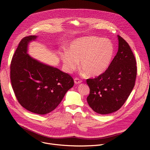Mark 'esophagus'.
Here are the masks:
<instances>
[{
	"label": "esophagus",
	"mask_w": 150,
	"mask_h": 150,
	"mask_svg": "<svg viewBox=\"0 0 150 150\" xmlns=\"http://www.w3.org/2000/svg\"><path fill=\"white\" fill-rule=\"evenodd\" d=\"M74 82H75V84H80V83H81V82H82V81L81 80H80L79 78H75V79H74Z\"/></svg>",
	"instance_id": "34e87169"
}]
</instances>
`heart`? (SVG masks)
<instances>
[{
	"label": "heart",
	"mask_w": 150,
	"mask_h": 150,
	"mask_svg": "<svg viewBox=\"0 0 150 150\" xmlns=\"http://www.w3.org/2000/svg\"><path fill=\"white\" fill-rule=\"evenodd\" d=\"M114 54L113 44L108 39L89 36L74 39L68 47V52L61 53L63 65L68 73L78 67L89 76H96L104 73L112 61Z\"/></svg>",
	"instance_id": "heart-1"
}]
</instances>
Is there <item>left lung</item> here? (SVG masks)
<instances>
[{
  "label": "left lung",
  "mask_w": 150,
  "mask_h": 150,
  "mask_svg": "<svg viewBox=\"0 0 150 150\" xmlns=\"http://www.w3.org/2000/svg\"><path fill=\"white\" fill-rule=\"evenodd\" d=\"M119 49L104 73L87 79L90 89L87 101L93 111L108 114L125 103L135 85L136 61L129 44L118 35Z\"/></svg>",
  "instance_id": "1"
}]
</instances>
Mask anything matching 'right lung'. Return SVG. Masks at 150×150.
Returning a JSON list of instances; mask_svg holds the SVG:
<instances>
[{"label":"right lung","mask_w":150,"mask_h":150,"mask_svg":"<svg viewBox=\"0 0 150 150\" xmlns=\"http://www.w3.org/2000/svg\"><path fill=\"white\" fill-rule=\"evenodd\" d=\"M36 38L27 36L19 42L11 62L10 79L21 105L31 112L44 115L59 105L74 81L68 74L29 56L28 44Z\"/></svg>","instance_id":"right-lung-1"}]
</instances>
